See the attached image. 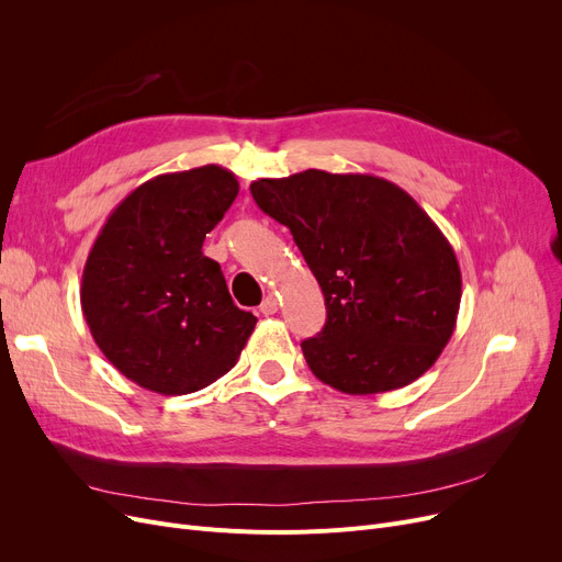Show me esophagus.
<instances>
[{
	"label": "esophagus",
	"instance_id": "34e87169",
	"mask_svg": "<svg viewBox=\"0 0 562 562\" xmlns=\"http://www.w3.org/2000/svg\"><path fill=\"white\" fill-rule=\"evenodd\" d=\"M276 312H278V299H276V296H266V299L261 301V305H259V314L271 316V314H276Z\"/></svg>",
	"mask_w": 562,
	"mask_h": 562
}]
</instances>
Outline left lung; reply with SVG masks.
I'll return each instance as SVG.
<instances>
[{
	"label": "left lung",
	"mask_w": 562,
	"mask_h": 562,
	"mask_svg": "<svg viewBox=\"0 0 562 562\" xmlns=\"http://www.w3.org/2000/svg\"><path fill=\"white\" fill-rule=\"evenodd\" d=\"M250 193L291 229L326 299V326L301 344L321 382L380 394L435 364L456 330L462 276L415 198L382 177L314 168L255 180Z\"/></svg>",
	"instance_id": "left-lung-1"
}]
</instances>
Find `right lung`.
I'll return each mask as SVG.
<instances>
[{
  "mask_svg": "<svg viewBox=\"0 0 562 562\" xmlns=\"http://www.w3.org/2000/svg\"><path fill=\"white\" fill-rule=\"evenodd\" d=\"M239 182L221 166L157 175L115 206L88 252L81 310L104 358L138 387L180 396L225 375L257 316L232 303L202 244Z\"/></svg>",
  "mask_w": 562,
  "mask_h": 562,
  "instance_id": "add662e5",
  "label": "right lung"
}]
</instances>
